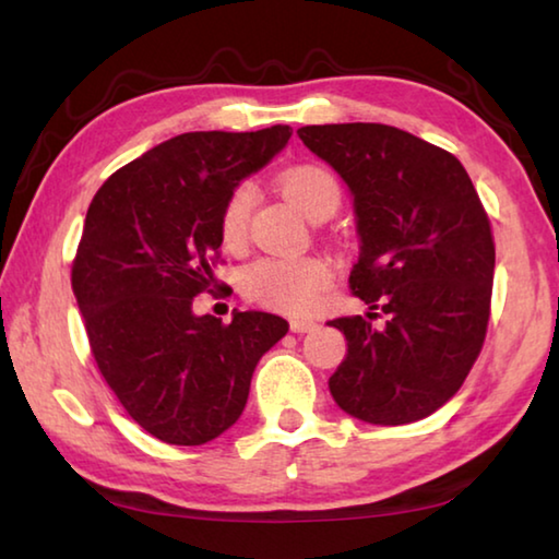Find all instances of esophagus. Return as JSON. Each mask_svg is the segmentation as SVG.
Listing matches in <instances>:
<instances>
[{
    "label": "esophagus",
    "instance_id": "obj_1",
    "mask_svg": "<svg viewBox=\"0 0 559 559\" xmlns=\"http://www.w3.org/2000/svg\"><path fill=\"white\" fill-rule=\"evenodd\" d=\"M290 330L293 333H313V330H318V323L316 320L296 318V320H290Z\"/></svg>",
    "mask_w": 559,
    "mask_h": 559
}]
</instances>
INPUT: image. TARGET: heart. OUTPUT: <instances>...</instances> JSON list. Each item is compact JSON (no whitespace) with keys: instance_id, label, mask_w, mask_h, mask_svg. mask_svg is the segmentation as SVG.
<instances>
[{"instance_id":"obj_1","label":"heart","mask_w":559,"mask_h":559,"mask_svg":"<svg viewBox=\"0 0 559 559\" xmlns=\"http://www.w3.org/2000/svg\"><path fill=\"white\" fill-rule=\"evenodd\" d=\"M281 189L290 204L316 219L320 212L337 210L340 187L328 169L318 165H298L281 175ZM257 206V189L251 182H241L226 197L219 231L226 246H239L249 234V222ZM333 281V269L320 257L278 259L266 257L249 266L243 276V290L261 306L276 308L281 313H310L318 306L323 290Z\"/></svg>"}]
</instances>
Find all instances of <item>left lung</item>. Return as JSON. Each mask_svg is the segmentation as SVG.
<instances>
[{
  "instance_id": "left-lung-1",
  "label": "left lung",
  "mask_w": 559,
  "mask_h": 559,
  "mask_svg": "<svg viewBox=\"0 0 559 559\" xmlns=\"http://www.w3.org/2000/svg\"><path fill=\"white\" fill-rule=\"evenodd\" d=\"M353 194L359 257L349 288L386 316L337 318L347 355L330 377L367 424L419 421L461 390L484 347L496 246L466 169L447 150L380 122L298 130Z\"/></svg>"
}]
</instances>
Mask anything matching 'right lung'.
Masks as SVG:
<instances>
[{"instance_id": "right-lung-1", "label": "right lung", "mask_w": 559, "mask_h": 559, "mask_svg": "<svg viewBox=\"0 0 559 559\" xmlns=\"http://www.w3.org/2000/svg\"><path fill=\"white\" fill-rule=\"evenodd\" d=\"M290 132H182L112 173L88 206L73 296L100 374L159 441L202 447L236 424L259 359L288 333L261 310L224 325L192 306L212 288L226 197Z\"/></svg>"}]
</instances>
